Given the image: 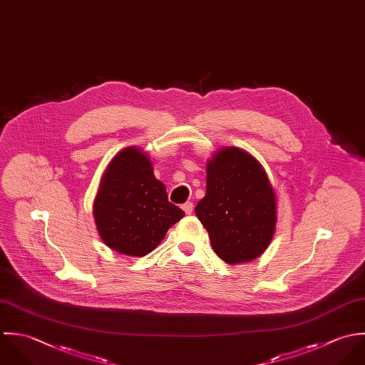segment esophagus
<instances>
[{"label":"esophagus","mask_w":365,"mask_h":365,"mask_svg":"<svg viewBox=\"0 0 365 365\" xmlns=\"http://www.w3.org/2000/svg\"><path fill=\"white\" fill-rule=\"evenodd\" d=\"M182 209L185 210L186 215H192V212H193V205H192L190 202H187V203H185V205L182 206Z\"/></svg>","instance_id":"1"}]
</instances>
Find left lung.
<instances>
[{
  "instance_id": "8db88e82",
  "label": "left lung",
  "mask_w": 365,
  "mask_h": 365,
  "mask_svg": "<svg viewBox=\"0 0 365 365\" xmlns=\"http://www.w3.org/2000/svg\"><path fill=\"white\" fill-rule=\"evenodd\" d=\"M206 196L195 213L215 252L227 264L250 262L265 252L277 227V195L259 160L225 146L206 165Z\"/></svg>"
}]
</instances>
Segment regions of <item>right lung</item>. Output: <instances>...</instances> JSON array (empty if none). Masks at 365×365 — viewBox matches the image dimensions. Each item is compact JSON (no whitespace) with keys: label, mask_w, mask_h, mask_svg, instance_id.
Instances as JSON below:
<instances>
[{"label":"right lung","mask_w":365,"mask_h":365,"mask_svg":"<svg viewBox=\"0 0 365 365\" xmlns=\"http://www.w3.org/2000/svg\"><path fill=\"white\" fill-rule=\"evenodd\" d=\"M183 216L169 203L166 187L155 178L152 160L141 148L127 146L110 160L93 203L97 232L108 248L144 257Z\"/></svg>","instance_id":"add662e5"}]
</instances>
